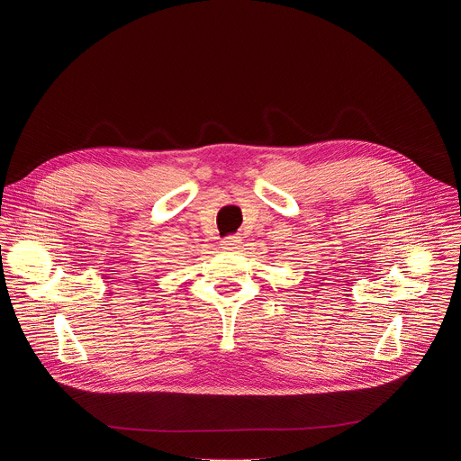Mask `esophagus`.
Segmentation results:
<instances>
[{
    "instance_id": "esophagus-1",
    "label": "esophagus",
    "mask_w": 461,
    "mask_h": 461,
    "mask_svg": "<svg viewBox=\"0 0 461 461\" xmlns=\"http://www.w3.org/2000/svg\"><path fill=\"white\" fill-rule=\"evenodd\" d=\"M240 237L239 235H231V237H228V239H224L222 242H221V248L224 249V251H230V253H235V251H239V246H240Z\"/></svg>"
}]
</instances>
